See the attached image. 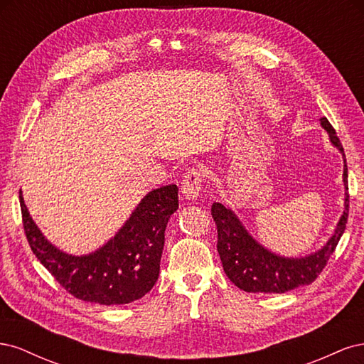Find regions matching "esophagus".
Masks as SVG:
<instances>
[{
	"instance_id": "esophagus-1",
	"label": "esophagus",
	"mask_w": 364,
	"mask_h": 364,
	"mask_svg": "<svg viewBox=\"0 0 364 364\" xmlns=\"http://www.w3.org/2000/svg\"><path fill=\"white\" fill-rule=\"evenodd\" d=\"M202 191V173L197 168H190L182 179V194L185 199L194 200Z\"/></svg>"
}]
</instances>
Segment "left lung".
<instances>
[{
	"mask_svg": "<svg viewBox=\"0 0 364 364\" xmlns=\"http://www.w3.org/2000/svg\"><path fill=\"white\" fill-rule=\"evenodd\" d=\"M321 126L328 132L329 141L341 153L345 162V211L338 220L334 234L329 237L322 249L299 258L278 255V253L259 245L247 232V229L229 206H225L220 202L213 203L211 214L217 225L218 255L222 259L226 277L240 290L247 293H285L311 284L326 266V261L333 255L341 235L345 232L349 213L345 151L336 135V130L325 117L321 118Z\"/></svg>",
	"mask_w": 364,
	"mask_h": 364,
	"instance_id": "left-lung-1",
	"label": "left lung"
}]
</instances>
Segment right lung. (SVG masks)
Instances as JSON below:
<instances>
[{"mask_svg":"<svg viewBox=\"0 0 364 364\" xmlns=\"http://www.w3.org/2000/svg\"><path fill=\"white\" fill-rule=\"evenodd\" d=\"M28 245L62 287L77 299L100 305L130 304L149 293L159 277L165 228L179 208L178 186H161L142 197L118 232L86 255L62 252L42 235L19 191Z\"/></svg>","mask_w":364,"mask_h":364,"instance_id":"1","label":"right lung"}]
</instances>
